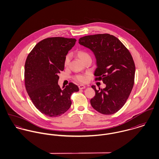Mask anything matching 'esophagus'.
I'll return each instance as SVG.
<instances>
[{
    "label": "esophagus",
    "mask_w": 159,
    "mask_h": 159,
    "mask_svg": "<svg viewBox=\"0 0 159 159\" xmlns=\"http://www.w3.org/2000/svg\"><path fill=\"white\" fill-rule=\"evenodd\" d=\"M78 88L80 89H83L84 88H86V86H84V85H79L78 86Z\"/></svg>",
    "instance_id": "esophagus-1"
}]
</instances>
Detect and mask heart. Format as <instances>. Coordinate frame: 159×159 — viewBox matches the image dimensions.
<instances>
[{"instance_id": "1", "label": "heart", "mask_w": 159, "mask_h": 159, "mask_svg": "<svg viewBox=\"0 0 159 159\" xmlns=\"http://www.w3.org/2000/svg\"><path fill=\"white\" fill-rule=\"evenodd\" d=\"M77 56L83 62L88 59H91L90 54L85 51H78ZM70 60H71V54H68L66 56L64 59V66L66 67L68 66L69 65ZM88 78H89L88 75H78L75 77V79L80 83H86L88 80Z\"/></svg>"}]
</instances>
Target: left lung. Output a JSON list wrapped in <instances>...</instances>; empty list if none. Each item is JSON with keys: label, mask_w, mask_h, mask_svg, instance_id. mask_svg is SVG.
<instances>
[{"label": "left lung", "mask_w": 159, "mask_h": 159, "mask_svg": "<svg viewBox=\"0 0 159 159\" xmlns=\"http://www.w3.org/2000/svg\"><path fill=\"white\" fill-rule=\"evenodd\" d=\"M81 45L92 51L96 59L95 80L106 87L97 90L92 107L103 114L118 111L125 103L134 84L135 66L129 51L116 37L108 34L88 35L79 39Z\"/></svg>", "instance_id": "1"}]
</instances>
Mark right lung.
<instances>
[{"label": "right lung", "instance_id": "right-lung-1", "mask_svg": "<svg viewBox=\"0 0 159 159\" xmlns=\"http://www.w3.org/2000/svg\"><path fill=\"white\" fill-rule=\"evenodd\" d=\"M75 39L47 38L39 42L29 54L24 67L26 91L35 107L49 117L60 116L71 105L70 96L79 91L70 83L61 88L58 74L64 69V59Z\"/></svg>", "mask_w": 159, "mask_h": 159}]
</instances>
